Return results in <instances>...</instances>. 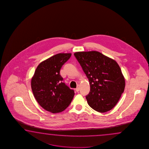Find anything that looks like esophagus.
Listing matches in <instances>:
<instances>
[{
    "instance_id": "esophagus-1",
    "label": "esophagus",
    "mask_w": 149,
    "mask_h": 149,
    "mask_svg": "<svg viewBox=\"0 0 149 149\" xmlns=\"http://www.w3.org/2000/svg\"><path fill=\"white\" fill-rule=\"evenodd\" d=\"M79 89H80V88H79V86L78 85V86H77V87L76 88V92H79Z\"/></svg>"
}]
</instances>
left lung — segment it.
<instances>
[{"instance_id":"8db88e82","label":"left lung","mask_w":149,"mask_h":149,"mask_svg":"<svg viewBox=\"0 0 149 149\" xmlns=\"http://www.w3.org/2000/svg\"><path fill=\"white\" fill-rule=\"evenodd\" d=\"M74 55L89 81L90 92L86 96L89 105L99 112L110 111L125 87L120 68L115 61L97 51L76 52Z\"/></svg>"}]
</instances>
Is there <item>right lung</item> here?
<instances>
[{
	"label": "right lung",
	"mask_w": 149,
	"mask_h": 149,
	"mask_svg": "<svg viewBox=\"0 0 149 149\" xmlns=\"http://www.w3.org/2000/svg\"><path fill=\"white\" fill-rule=\"evenodd\" d=\"M71 56L60 53L39 64L31 79V88L36 100L45 110L55 113L68 107L74 95L73 89L63 82L62 67Z\"/></svg>",
	"instance_id": "1"
}]
</instances>
